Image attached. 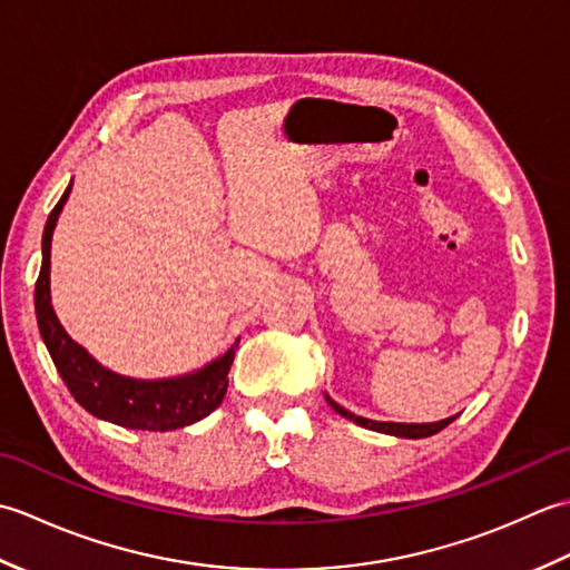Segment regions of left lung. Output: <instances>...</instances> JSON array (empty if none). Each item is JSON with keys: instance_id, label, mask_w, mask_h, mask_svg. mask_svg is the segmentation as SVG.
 Instances as JSON below:
<instances>
[{"instance_id": "obj_1", "label": "left lung", "mask_w": 570, "mask_h": 570, "mask_svg": "<svg viewBox=\"0 0 570 570\" xmlns=\"http://www.w3.org/2000/svg\"><path fill=\"white\" fill-rule=\"evenodd\" d=\"M325 402H328L337 414L350 419L353 423H357V426H365L370 431H380V433H386V435H396V439H429V435L439 433L441 429H445L448 423H451L455 416L451 419H443V421H435V423H394V421H372V419H362L357 414H353V411L343 409L341 404H335L333 399L325 394Z\"/></svg>"}]
</instances>
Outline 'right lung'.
Wrapping results in <instances>:
<instances>
[{
    "label": "right lung",
    "instance_id": "add662e5",
    "mask_svg": "<svg viewBox=\"0 0 570 570\" xmlns=\"http://www.w3.org/2000/svg\"><path fill=\"white\" fill-rule=\"evenodd\" d=\"M70 188L72 186L66 188L46 220L41 239L43 259L33 292L36 321H39L41 337L58 374L88 414L117 423V426L137 431H176L205 419L223 404L227 372L235 360V345L196 372L166 380H137L100 365L60 325L51 304V239Z\"/></svg>",
    "mask_w": 570,
    "mask_h": 570
}]
</instances>
